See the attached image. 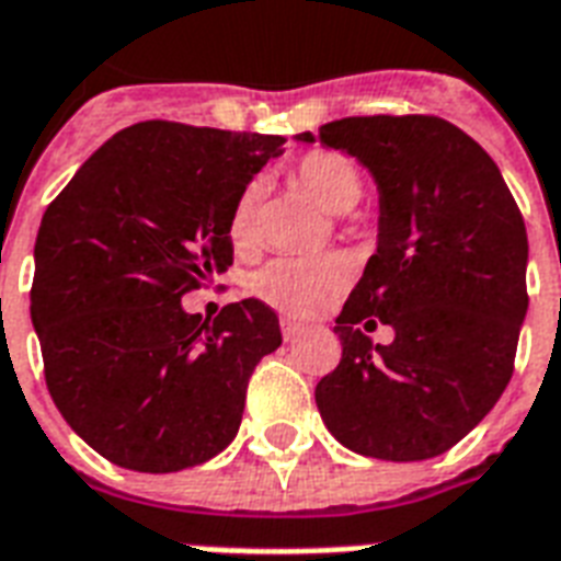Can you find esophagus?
<instances>
[{
  "label": "esophagus",
  "instance_id": "esophagus-1",
  "mask_svg": "<svg viewBox=\"0 0 561 561\" xmlns=\"http://www.w3.org/2000/svg\"><path fill=\"white\" fill-rule=\"evenodd\" d=\"M280 333H284L286 342H295L304 333V328H301V324H295V321L284 319V321H280Z\"/></svg>",
  "mask_w": 561,
  "mask_h": 561
}]
</instances>
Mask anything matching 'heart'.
<instances>
[{
    "label": "heart",
    "mask_w": 561,
    "mask_h": 561,
    "mask_svg": "<svg viewBox=\"0 0 561 561\" xmlns=\"http://www.w3.org/2000/svg\"><path fill=\"white\" fill-rule=\"evenodd\" d=\"M293 181L298 190L310 195L321 210L348 213L363 198V175L345 154L336 151H310L293 167ZM260 204L263 190L249 184L237 195L228 219V240L237 251H251L257 242ZM348 280V268L336 257L307 260H272L251 280V293L260 301L275 307L284 316L307 319L340 293Z\"/></svg>",
    "instance_id": "1"
}]
</instances>
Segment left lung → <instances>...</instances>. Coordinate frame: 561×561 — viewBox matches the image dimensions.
<instances>
[{
    "label": "left lung",
    "mask_w": 561,
    "mask_h": 561,
    "mask_svg": "<svg viewBox=\"0 0 561 561\" xmlns=\"http://www.w3.org/2000/svg\"><path fill=\"white\" fill-rule=\"evenodd\" d=\"M319 140L371 172L380 204L377 251L333 328L340 366L316 386L321 421L363 457H438L512 377L527 316L518 204L483 146L438 116H348ZM377 323L396 330L389 346L367 340Z\"/></svg>",
    "instance_id": "8db88e82"
}]
</instances>
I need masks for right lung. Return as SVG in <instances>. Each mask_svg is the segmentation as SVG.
I'll return each instance as SVG.
<instances>
[{"mask_svg": "<svg viewBox=\"0 0 561 561\" xmlns=\"http://www.w3.org/2000/svg\"><path fill=\"white\" fill-rule=\"evenodd\" d=\"M284 137L181 123L114 134L46 207L32 324L67 424L114 466L169 474L231 445L249 377L280 348L257 298L207 324L181 307L233 263L237 195Z\"/></svg>", "mask_w": 561, "mask_h": 561, "instance_id": "obj_1", "label": "right lung"}]
</instances>
